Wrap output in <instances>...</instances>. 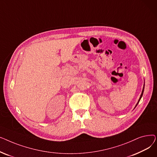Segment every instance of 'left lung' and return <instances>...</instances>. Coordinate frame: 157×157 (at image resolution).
Here are the masks:
<instances>
[{
    "mask_svg": "<svg viewBox=\"0 0 157 157\" xmlns=\"http://www.w3.org/2000/svg\"><path fill=\"white\" fill-rule=\"evenodd\" d=\"M144 87H143V91H142V94H141V97H140V98H139V101H138V102L137 103V104H136V107L137 105V104H138V103L139 102V101H140V100H141V97H142V96H143V92H144Z\"/></svg>",
    "mask_w": 157,
    "mask_h": 157,
    "instance_id": "8db88e82",
    "label": "left lung"
}]
</instances>
